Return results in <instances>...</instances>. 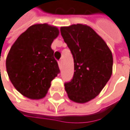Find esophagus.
I'll list each match as a JSON object with an SVG mask.
<instances>
[{"mask_svg": "<svg viewBox=\"0 0 130 130\" xmlns=\"http://www.w3.org/2000/svg\"><path fill=\"white\" fill-rule=\"evenodd\" d=\"M58 64H59V67L61 68V67H62V60H59V61H58Z\"/></svg>", "mask_w": 130, "mask_h": 130, "instance_id": "esophagus-1", "label": "esophagus"}]
</instances>
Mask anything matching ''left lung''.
<instances>
[{"label":"left lung","instance_id":"left-lung-1","mask_svg":"<svg viewBox=\"0 0 130 130\" xmlns=\"http://www.w3.org/2000/svg\"><path fill=\"white\" fill-rule=\"evenodd\" d=\"M74 57V74L65 83L68 98L86 103L98 96L112 74L113 58L106 42L90 26L77 24L60 28Z\"/></svg>","mask_w":130,"mask_h":130}]
</instances>
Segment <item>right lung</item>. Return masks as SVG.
I'll return each mask as SVG.
<instances>
[{"label":"right lung","mask_w":130,"mask_h":130,"mask_svg":"<svg viewBox=\"0 0 130 130\" xmlns=\"http://www.w3.org/2000/svg\"><path fill=\"white\" fill-rule=\"evenodd\" d=\"M59 29L48 24L30 26L16 39L6 59V69L14 87L30 99H41L60 73L51 45Z\"/></svg>","instance_id":"add662e5"}]
</instances>
